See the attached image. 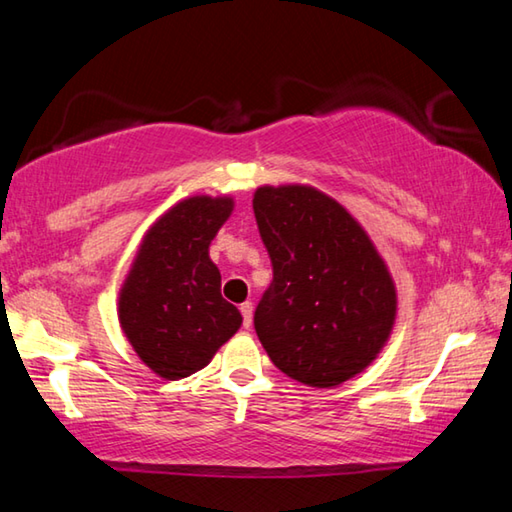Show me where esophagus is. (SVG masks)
Masks as SVG:
<instances>
[{
  "instance_id": "esophagus-1",
  "label": "esophagus",
  "mask_w": 512,
  "mask_h": 512,
  "mask_svg": "<svg viewBox=\"0 0 512 512\" xmlns=\"http://www.w3.org/2000/svg\"><path fill=\"white\" fill-rule=\"evenodd\" d=\"M239 311H241V316H244V327L248 329L250 325H253V302H250V300L241 302Z\"/></svg>"
}]
</instances>
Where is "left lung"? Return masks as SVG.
<instances>
[{
	"label": "left lung",
	"instance_id": "obj_1",
	"mask_svg": "<svg viewBox=\"0 0 512 512\" xmlns=\"http://www.w3.org/2000/svg\"><path fill=\"white\" fill-rule=\"evenodd\" d=\"M253 210L273 264L255 309L271 361L300 384L332 388L366 370L393 332L397 293L359 221L309 185L257 187Z\"/></svg>",
	"mask_w": 512,
	"mask_h": 512
}]
</instances>
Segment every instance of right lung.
<instances>
[{"instance_id": "right-lung-1", "label": "right lung", "mask_w": 512, "mask_h": 512, "mask_svg": "<svg viewBox=\"0 0 512 512\" xmlns=\"http://www.w3.org/2000/svg\"><path fill=\"white\" fill-rule=\"evenodd\" d=\"M230 196H189L164 212L140 244L119 291V323L128 343L162 379L194 375L241 327L221 296L210 244L228 221Z\"/></svg>"}]
</instances>
